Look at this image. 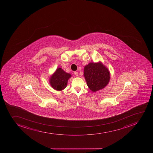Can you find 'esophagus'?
I'll return each instance as SVG.
<instances>
[{
  "label": "esophagus",
  "instance_id": "34e87169",
  "mask_svg": "<svg viewBox=\"0 0 153 153\" xmlns=\"http://www.w3.org/2000/svg\"><path fill=\"white\" fill-rule=\"evenodd\" d=\"M74 74H75V75L76 76H78V72H76V71H75L74 72Z\"/></svg>",
  "mask_w": 153,
  "mask_h": 153
}]
</instances>
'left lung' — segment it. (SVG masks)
<instances>
[{
    "mask_svg": "<svg viewBox=\"0 0 153 153\" xmlns=\"http://www.w3.org/2000/svg\"><path fill=\"white\" fill-rule=\"evenodd\" d=\"M84 76L90 89L96 92L104 88L110 80V73L101 63H90L84 67Z\"/></svg>",
    "mask_w": 153,
    "mask_h": 153,
    "instance_id": "obj_1",
    "label": "left lung"
}]
</instances>
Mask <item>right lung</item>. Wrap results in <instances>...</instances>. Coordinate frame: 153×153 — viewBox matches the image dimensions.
I'll use <instances>...</instances> for the list:
<instances>
[{"mask_svg":"<svg viewBox=\"0 0 153 153\" xmlns=\"http://www.w3.org/2000/svg\"><path fill=\"white\" fill-rule=\"evenodd\" d=\"M71 76L70 74L65 72L61 68H57L50 78V84L54 89L61 91L66 88L68 79Z\"/></svg>","mask_w":153,"mask_h":153,"instance_id":"1","label":"right lung"}]
</instances>
